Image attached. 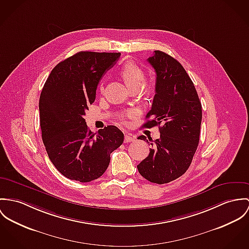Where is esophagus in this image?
<instances>
[{
    "label": "esophagus",
    "instance_id": "1",
    "mask_svg": "<svg viewBox=\"0 0 249 249\" xmlns=\"http://www.w3.org/2000/svg\"><path fill=\"white\" fill-rule=\"evenodd\" d=\"M134 139L135 138L132 137L130 134H126V135L124 136V142H130L134 141Z\"/></svg>",
    "mask_w": 249,
    "mask_h": 249
}]
</instances>
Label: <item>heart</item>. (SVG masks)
<instances>
[{
    "mask_svg": "<svg viewBox=\"0 0 249 249\" xmlns=\"http://www.w3.org/2000/svg\"><path fill=\"white\" fill-rule=\"evenodd\" d=\"M120 75L126 84V86L132 90L138 89L144 79L143 70L133 62H126L125 64H124V66L120 69ZM145 88L150 89L151 86L146 85ZM126 115L127 117H132L135 115V111L129 110L127 111Z\"/></svg>",
    "mask_w": 249,
    "mask_h": 249,
    "instance_id": "obj_1",
    "label": "heart"
}]
</instances>
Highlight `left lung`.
Instances as JSON below:
<instances>
[{
    "instance_id": "left-lung-1",
    "label": "left lung",
    "mask_w": 249,
    "mask_h": 249,
    "mask_svg": "<svg viewBox=\"0 0 249 249\" xmlns=\"http://www.w3.org/2000/svg\"><path fill=\"white\" fill-rule=\"evenodd\" d=\"M156 72L155 96L149 119L142 126L159 125L160 138L146 140L151 143L149 154L137 167L147 181L167 183L181 177L188 169L200 141L202 105L190 77L181 64L168 54L156 50L147 59Z\"/></svg>"
}]
</instances>
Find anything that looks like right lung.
<instances>
[{"label": "right lung", "instance_id": "1", "mask_svg": "<svg viewBox=\"0 0 249 249\" xmlns=\"http://www.w3.org/2000/svg\"><path fill=\"white\" fill-rule=\"evenodd\" d=\"M121 53L81 51L59 63L40 96L42 139L54 166L70 180L89 182L108 167L110 154L124 142L115 125L93 133L86 110L96 98L97 86Z\"/></svg>", "mask_w": 249, "mask_h": 249}]
</instances>
